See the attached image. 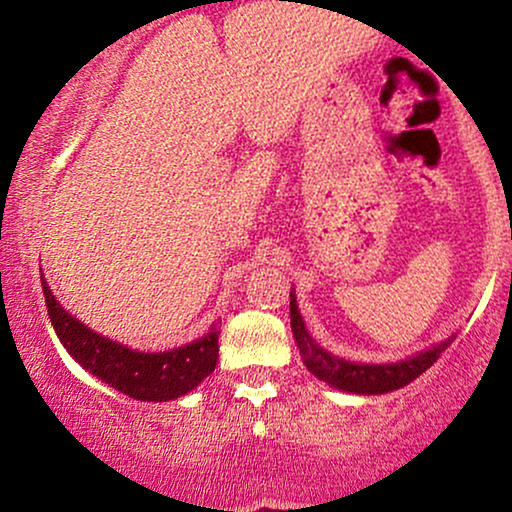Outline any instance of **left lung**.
<instances>
[{
    "instance_id": "left-lung-1",
    "label": "left lung",
    "mask_w": 512,
    "mask_h": 512,
    "mask_svg": "<svg viewBox=\"0 0 512 512\" xmlns=\"http://www.w3.org/2000/svg\"><path fill=\"white\" fill-rule=\"evenodd\" d=\"M291 330L296 337L298 351H301L305 368L315 375V378L325 380L327 385L337 387V390L354 392V395H385V392L399 390V387L409 385L411 380L419 378L421 373H426L433 363L438 361V356L452 344L455 334L440 342L431 349L419 351V354L404 358L397 363H354L344 361V358L330 354V351L322 349L320 344H315V339L310 337L305 330V322L301 310H298L296 293L291 291Z\"/></svg>"
}]
</instances>
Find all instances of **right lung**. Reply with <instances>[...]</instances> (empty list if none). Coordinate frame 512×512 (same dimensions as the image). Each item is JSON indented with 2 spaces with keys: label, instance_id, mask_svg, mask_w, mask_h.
Returning a JSON list of instances; mask_svg holds the SVG:
<instances>
[{
  "label": "right lung",
  "instance_id": "right-lung-1",
  "mask_svg": "<svg viewBox=\"0 0 512 512\" xmlns=\"http://www.w3.org/2000/svg\"><path fill=\"white\" fill-rule=\"evenodd\" d=\"M40 284H43L52 327L69 356L122 395L142 399V402H168L195 390L216 368L219 332L214 327L192 344L161 351V354H144V351L129 349L125 344H117L93 332L62 308L60 301L52 296L45 276H40Z\"/></svg>",
  "mask_w": 512,
  "mask_h": 512
}]
</instances>
